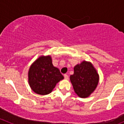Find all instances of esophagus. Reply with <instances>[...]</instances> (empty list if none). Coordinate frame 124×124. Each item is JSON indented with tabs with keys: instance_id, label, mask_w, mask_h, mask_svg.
I'll return each mask as SVG.
<instances>
[{
	"instance_id": "34e87169",
	"label": "esophagus",
	"mask_w": 124,
	"mask_h": 124,
	"mask_svg": "<svg viewBox=\"0 0 124 124\" xmlns=\"http://www.w3.org/2000/svg\"><path fill=\"white\" fill-rule=\"evenodd\" d=\"M64 78H65L66 80L68 79V75L66 74H64Z\"/></svg>"
}]
</instances>
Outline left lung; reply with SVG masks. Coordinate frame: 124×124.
<instances>
[{"label":"left lung","instance_id":"1","mask_svg":"<svg viewBox=\"0 0 124 124\" xmlns=\"http://www.w3.org/2000/svg\"><path fill=\"white\" fill-rule=\"evenodd\" d=\"M70 80L76 94L81 98H86L97 87L99 75L91 62L84 61L75 66Z\"/></svg>","mask_w":124,"mask_h":124}]
</instances>
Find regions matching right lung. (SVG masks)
Wrapping results in <instances>:
<instances>
[{
	"label": "right lung",
	"mask_w": 124,
	"mask_h": 124,
	"mask_svg": "<svg viewBox=\"0 0 124 124\" xmlns=\"http://www.w3.org/2000/svg\"><path fill=\"white\" fill-rule=\"evenodd\" d=\"M28 77L32 91L39 95L51 93L56 85L64 78L59 70L53 65L50 56L37 59L30 67Z\"/></svg>",
	"instance_id": "obj_1"
}]
</instances>
